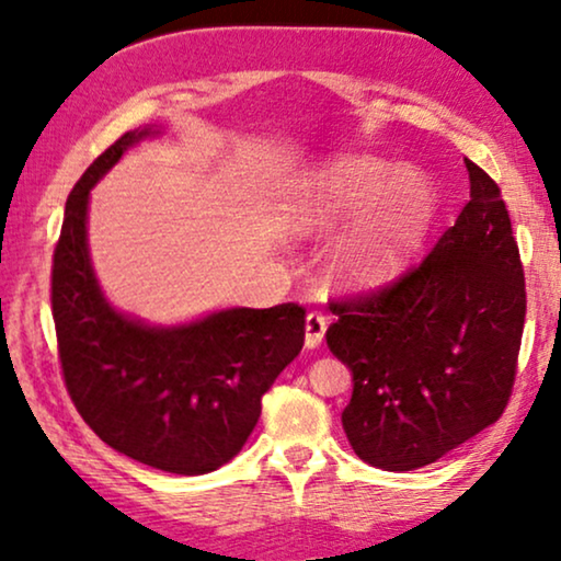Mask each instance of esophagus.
I'll use <instances>...</instances> for the list:
<instances>
[{"mask_svg":"<svg viewBox=\"0 0 561 561\" xmlns=\"http://www.w3.org/2000/svg\"><path fill=\"white\" fill-rule=\"evenodd\" d=\"M327 327H329L327 317H321V313H309V317H306V340H304L306 347L309 350L319 347L327 334Z\"/></svg>","mask_w":561,"mask_h":561,"instance_id":"34e87169","label":"esophagus"}]
</instances>
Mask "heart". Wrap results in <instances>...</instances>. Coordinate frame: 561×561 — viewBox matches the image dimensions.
Returning <instances> with one entry per match:
<instances>
[{"instance_id": "b5f03b06", "label": "heart", "mask_w": 561, "mask_h": 561, "mask_svg": "<svg viewBox=\"0 0 561 561\" xmlns=\"http://www.w3.org/2000/svg\"><path fill=\"white\" fill-rule=\"evenodd\" d=\"M436 211L432 175L365 152L296 175L280 202L283 227L298 240L348 227L327 257L329 283L342 294H375L401 280L424 250Z\"/></svg>"}]
</instances>
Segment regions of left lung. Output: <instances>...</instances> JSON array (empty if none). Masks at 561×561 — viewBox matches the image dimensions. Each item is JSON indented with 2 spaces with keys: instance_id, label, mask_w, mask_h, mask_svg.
<instances>
[{
  "instance_id": "obj_1",
  "label": "left lung",
  "mask_w": 561,
  "mask_h": 561,
  "mask_svg": "<svg viewBox=\"0 0 561 561\" xmlns=\"http://www.w3.org/2000/svg\"><path fill=\"white\" fill-rule=\"evenodd\" d=\"M470 202L416 271L380 294L332 304L327 344L352 370L344 434L388 472L432 465L508 403L526 286L497 183L467 160Z\"/></svg>"
}]
</instances>
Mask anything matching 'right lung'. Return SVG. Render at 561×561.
Listing matches in <instances>:
<instances>
[{"label":"right lung","instance_id":"1","mask_svg":"<svg viewBox=\"0 0 561 561\" xmlns=\"http://www.w3.org/2000/svg\"><path fill=\"white\" fill-rule=\"evenodd\" d=\"M160 135H122L76 183L53 255V319L66 388L99 439L156 470L206 474L244 447L260 401L301 352L304 309L232 306L150 324L106 298L89 250L91 188Z\"/></svg>","mask_w":561,"mask_h":561}]
</instances>
